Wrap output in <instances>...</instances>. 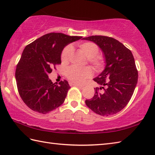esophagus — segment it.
<instances>
[{"label":"esophagus","mask_w":155,"mask_h":155,"mask_svg":"<svg viewBox=\"0 0 155 155\" xmlns=\"http://www.w3.org/2000/svg\"><path fill=\"white\" fill-rule=\"evenodd\" d=\"M71 86L77 87H78L79 88H81V89H83V88H84L83 85H81V84H75V83H71Z\"/></svg>","instance_id":"1"}]
</instances>
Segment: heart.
I'll return each instance as SVG.
<instances>
[{
    "label": "heart",
    "mask_w": 155,
    "mask_h": 155,
    "mask_svg": "<svg viewBox=\"0 0 155 155\" xmlns=\"http://www.w3.org/2000/svg\"><path fill=\"white\" fill-rule=\"evenodd\" d=\"M81 51L88 58V63L91 64L96 71H100L103 69L104 62L101 57L97 56L99 52V48L93 42H84L78 45ZM72 53L71 46H67L61 53V61L62 63L66 64L68 62ZM93 74L92 69L88 67L78 68L72 67L68 68L67 71V77L72 83L75 84H82L87 78H90Z\"/></svg>",
    "instance_id": "1"
}]
</instances>
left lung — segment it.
Segmentation results:
<instances>
[{
    "label": "left lung",
    "instance_id": "obj_1",
    "mask_svg": "<svg viewBox=\"0 0 155 155\" xmlns=\"http://www.w3.org/2000/svg\"><path fill=\"white\" fill-rule=\"evenodd\" d=\"M83 39L101 48L106 63L104 70L93 79L101 87L94 88V97L85 103L101 116L116 114L127 106L137 84L138 71L132 52L112 37L91 36Z\"/></svg>",
    "mask_w": 155,
    "mask_h": 155
}]
</instances>
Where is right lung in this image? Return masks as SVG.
Masks as SVG:
<instances>
[{
  "label": "right lung",
  "instance_id": "1",
  "mask_svg": "<svg viewBox=\"0 0 155 155\" xmlns=\"http://www.w3.org/2000/svg\"><path fill=\"white\" fill-rule=\"evenodd\" d=\"M82 37L51 32L28 45L16 66L15 78L22 100L31 110L41 114L50 113L64 103L70 85L68 81L53 83L48 74L61 64L65 46Z\"/></svg>",
  "mask_w": 155,
  "mask_h": 155
}]
</instances>
